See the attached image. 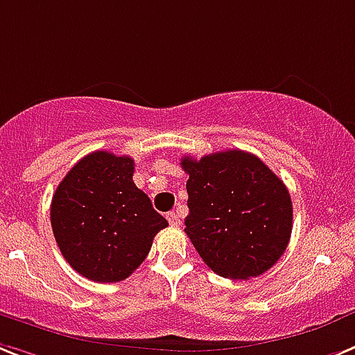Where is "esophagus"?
<instances>
[{
    "label": "esophagus",
    "mask_w": 355,
    "mask_h": 355,
    "mask_svg": "<svg viewBox=\"0 0 355 355\" xmlns=\"http://www.w3.org/2000/svg\"><path fill=\"white\" fill-rule=\"evenodd\" d=\"M166 218H168V222L171 223L173 227H178V225H180V218H178V214L177 213H168L166 214Z\"/></svg>",
    "instance_id": "1"
}]
</instances>
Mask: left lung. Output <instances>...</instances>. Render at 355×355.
Returning <instances> with one entry per match:
<instances>
[{
  "label": "left lung",
  "instance_id": "obj_1",
  "mask_svg": "<svg viewBox=\"0 0 355 355\" xmlns=\"http://www.w3.org/2000/svg\"><path fill=\"white\" fill-rule=\"evenodd\" d=\"M186 234L213 272L249 279L269 270L293 233L285 184L256 155L240 150L184 157Z\"/></svg>",
  "mask_w": 355,
  "mask_h": 355
}]
</instances>
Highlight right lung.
Masks as SVG:
<instances>
[{
  "label": "right lung",
  "instance_id": "1",
  "mask_svg": "<svg viewBox=\"0 0 355 355\" xmlns=\"http://www.w3.org/2000/svg\"><path fill=\"white\" fill-rule=\"evenodd\" d=\"M132 157L94 151L67 173L52 196L50 222L71 269L99 284L126 279L146 260L168 220L133 182Z\"/></svg>",
  "mask_w": 355,
  "mask_h": 355
}]
</instances>
